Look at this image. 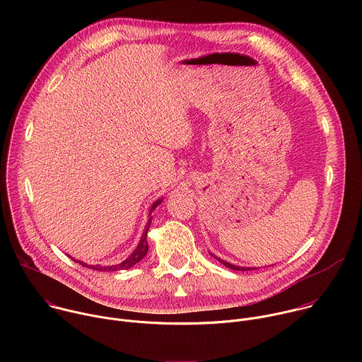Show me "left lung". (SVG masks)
Returning a JSON list of instances; mask_svg holds the SVG:
<instances>
[{"label": "left lung", "mask_w": 362, "mask_h": 362, "mask_svg": "<svg viewBox=\"0 0 362 362\" xmlns=\"http://www.w3.org/2000/svg\"><path fill=\"white\" fill-rule=\"evenodd\" d=\"M221 264H223L226 268H230V269H233V271H250V268H240V267H235V265H232V264H229V262H225V261H222V259H218Z\"/></svg>", "instance_id": "left-lung-1"}]
</instances>
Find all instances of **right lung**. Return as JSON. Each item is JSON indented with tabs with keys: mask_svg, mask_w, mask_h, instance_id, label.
I'll return each mask as SVG.
<instances>
[{
	"mask_svg": "<svg viewBox=\"0 0 362 362\" xmlns=\"http://www.w3.org/2000/svg\"><path fill=\"white\" fill-rule=\"evenodd\" d=\"M162 202L160 200H158L156 203L153 204V208H151V211L153 209H156L158 206ZM150 211V212H151ZM150 222H151V218L148 219V222H147V228H146V230H144V233H143V236H141V239H140V243L137 245V247L134 249V252L127 257V259H124L122 264H119V265H112V267H100V265H87V264H83V262H78L80 265H83V267H87V268H90V269H94V271H122V269H129V268H132L133 265H136L137 262H140L143 257H144V255L147 253V250H148V245H147V240H146V236H147V230H148V226H150ZM73 261H76V259H73ZM77 262V261H76Z\"/></svg>",
	"mask_w": 362,
	"mask_h": 362,
	"instance_id": "1",
	"label": "right lung"
}]
</instances>
